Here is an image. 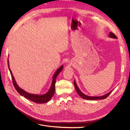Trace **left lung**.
Returning <instances> with one entry per match:
<instances>
[{
	"mask_svg": "<svg viewBox=\"0 0 130 130\" xmlns=\"http://www.w3.org/2000/svg\"><path fill=\"white\" fill-rule=\"evenodd\" d=\"M109 37H110L111 38H118V37L116 36V35L113 32H110V34H109ZM74 86L75 88V89L77 92V93L78 94V95L80 97L84 99H86V100H103V99H106L107 97H108L109 96V95H110L112 92V91L110 92L109 93H108L107 94L103 95V96H98V97H94V96H87V95H85L84 94H83V93H82L81 91L79 90V88H78V86H77L75 82V80L74 81Z\"/></svg>",
	"mask_w": 130,
	"mask_h": 130,
	"instance_id": "left-lung-1",
	"label": "left lung"
}]
</instances>
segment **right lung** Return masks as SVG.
<instances>
[{
  "label": "right lung",
  "instance_id": "1",
  "mask_svg": "<svg viewBox=\"0 0 130 130\" xmlns=\"http://www.w3.org/2000/svg\"><path fill=\"white\" fill-rule=\"evenodd\" d=\"M8 66L9 70L10 71V74H11V78L12 80V83L13 86H14L16 90L22 95V96H24L25 98L28 99L29 100H31V101H33L35 103H46V102H48L53 97V96L54 94L55 91V83H56V77L57 76L59 73L62 71L63 69V66H61L60 67V68L57 70L56 73H55L54 75L53 76V81H52V83L51 84V86L50 90L48 91L47 93L44 94V95H35V94H29L26 92L24 90H22V88H20L16 84V82L15 80L14 77H13L12 72L11 70H10L9 67V62H8Z\"/></svg>",
  "mask_w": 130,
  "mask_h": 130
}]
</instances>
